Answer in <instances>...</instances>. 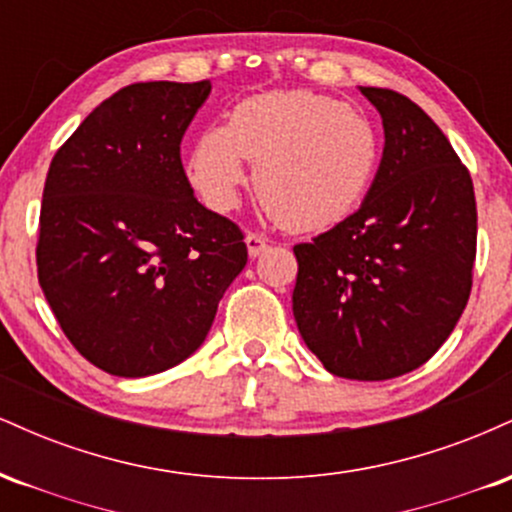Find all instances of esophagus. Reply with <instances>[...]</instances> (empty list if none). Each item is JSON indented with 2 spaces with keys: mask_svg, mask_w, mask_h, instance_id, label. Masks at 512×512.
<instances>
[{
  "mask_svg": "<svg viewBox=\"0 0 512 512\" xmlns=\"http://www.w3.org/2000/svg\"><path fill=\"white\" fill-rule=\"evenodd\" d=\"M245 245H248L250 257H260L264 250H267V238L260 236V233H248L245 236Z\"/></svg>",
  "mask_w": 512,
  "mask_h": 512,
  "instance_id": "esophagus-1",
  "label": "esophagus"
}]
</instances>
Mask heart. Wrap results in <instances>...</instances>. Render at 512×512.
<instances>
[{"label":"heart","mask_w":512,"mask_h":512,"mask_svg":"<svg viewBox=\"0 0 512 512\" xmlns=\"http://www.w3.org/2000/svg\"><path fill=\"white\" fill-rule=\"evenodd\" d=\"M378 127L368 115L313 91H267L233 108L190 156V182L214 211L236 207L255 168V195L281 226L322 231L344 221L378 173Z\"/></svg>","instance_id":"obj_1"}]
</instances>
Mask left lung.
<instances>
[{
	"label": "left lung",
	"instance_id": "obj_1",
	"mask_svg": "<svg viewBox=\"0 0 512 512\" xmlns=\"http://www.w3.org/2000/svg\"><path fill=\"white\" fill-rule=\"evenodd\" d=\"M358 88L383 117V158L358 211L293 248V317L332 375L390 380L424 366L460 320L477 202L469 170L419 105Z\"/></svg>",
	"mask_w": 512,
	"mask_h": 512
}]
</instances>
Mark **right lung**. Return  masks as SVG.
Instances as JSON below:
<instances>
[{"label": "right lung", "mask_w": 512, "mask_h": 512, "mask_svg": "<svg viewBox=\"0 0 512 512\" xmlns=\"http://www.w3.org/2000/svg\"><path fill=\"white\" fill-rule=\"evenodd\" d=\"M209 81L120 88L52 158L38 281L86 361L120 378L178 366L202 346L248 248L195 199L180 142Z\"/></svg>", "instance_id": "add662e5"}]
</instances>
